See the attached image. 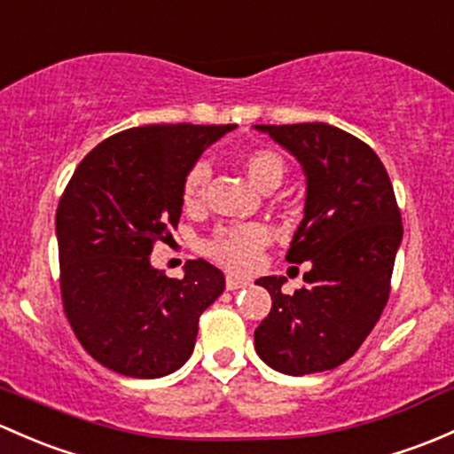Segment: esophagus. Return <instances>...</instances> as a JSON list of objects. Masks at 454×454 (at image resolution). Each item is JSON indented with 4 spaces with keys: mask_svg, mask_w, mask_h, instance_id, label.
I'll return each instance as SVG.
<instances>
[{
    "mask_svg": "<svg viewBox=\"0 0 454 454\" xmlns=\"http://www.w3.org/2000/svg\"><path fill=\"white\" fill-rule=\"evenodd\" d=\"M247 280H243V278H237V276H228L226 278V289L228 291H235V289H243V287H247Z\"/></svg>",
    "mask_w": 454,
    "mask_h": 454,
    "instance_id": "obj_1",
    "label": "esophagus"
}]
</instances>
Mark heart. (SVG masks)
<instances>
[{"instance_id":"heart-1","label":"heart","mask_w":454,"mask_h":454,"mask_svg":"<svg viewBox=\"0 0 454 454\" xmlns=\"http://www.w3.org/2000/svg\"><path fill=\"white\" fill-rule=\"evenodd\" d=\"M243 169L247 178L259 189L270 191L283 183L287 174L283 156L267 147H259L243 156ZM211 178V169L207 163H198L189 169L183 183V204L184 208L193 211L204 204L207 198V184ZM270 243V232L261 223H239V226L219 228L213 232V237L204 243L208 256H213L217 263H222L228 270L247 271L256 265L263 247Z\"/></svg>"}]
</instances>
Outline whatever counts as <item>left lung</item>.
<instances>
[{
  "label": "left lung",
  "instance_id": "8db88e82",
  "mask_svg": "<svg viewBox=\"0 0 454 454\" xmlns=\"http://www.w3.org/2000/svg\"><path fill=\"white\" fill-rule=\"evenodd\" d=\"M289 150L307 174L304 219L289 263L311 261L307 287L283 294L285 276L256 285L271 311L254 331V348L291 376L333 370L350 359L379 322L391 289L403 219L387 169L367 143L328 123L254 126Z\"/></svg>",
  "mask_w": 454,
  "mask_h": 454
}]
</instances>
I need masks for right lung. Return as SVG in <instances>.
I'll use <instances>...</instances> for the list:
<instances>
[{"label": "right lung", "mask_w": 454, "mask_h": 454, "mask_svg": "<svg viewBox=\"0 0 454 454\" xmlns=\"http://www.w3.org/2000/svg\"><path fill=\"white\" fill-rule=\"evenodd\" d=\"M226 126L156 123L117 132L89 152L56 211L60 294L84 350L108 370L159 379L193 352L200 315L226 280L202 259L184 278L150 265L183 213L191 167Z\"/></svg>", "instance_id": "add662e5"}]
</instances>
